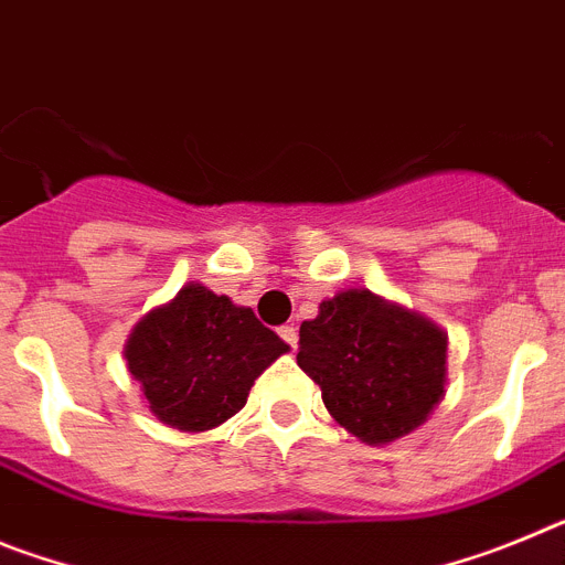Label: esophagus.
I'll use <instances>...</instances> for the list:
<instances>
[{
  "instance_id": "1",
  "label": "esophagus",
  "mask_w": 565,
  "mask_h": 565,
  "mask_svg": "<svg viewBox=\"0 0 565 565\" xmlns=\"http://www.w3.org/2000/svg\"><path fill=\"white\" fill-rule=\"evenodd\" d=\"M277 333H279V337H282V342L291 344V348H297V328H294V326H282Z\"/></svg>"
}]
</instances>
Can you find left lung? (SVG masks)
Segmentation results:
<instances>
[{"label": "left lung", "mask_w": 565, "mask_h": 565, "mask_svg": "<svg viewBox=\"0 0 565 565\" xmlns=\"http://www.w3.org/2000/svg\"><path fill=\"white\" fill-rule=\"evenodd\" d=\"M297 364L344 430L387 444L422 427L444 398L447 333L422 313L348 288L302 322Z\"/></svg>", "instance_id": "obj_1"}]
</instances>
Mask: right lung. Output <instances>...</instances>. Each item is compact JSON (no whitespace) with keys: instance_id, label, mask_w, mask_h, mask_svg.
<instances>
[{"instance_id":"1","label":"right lung","mask_w":565,"mask_h":565,"mask_svg":"<svg viewBox=\"0 0 565 565\" xmlns=\"http://www.w3.org/2000/svg\"><path fill=\"white\" fill-rule=\"evenodd\" d=\"M282 353L288 344L252 308L201 282L152 308L124 348L149 411L183 433L212 430L243 411L254 379Z\"/></svg>"}]
</instances>
